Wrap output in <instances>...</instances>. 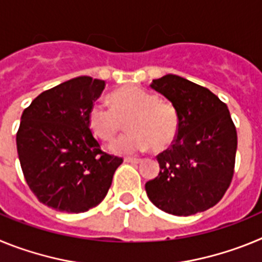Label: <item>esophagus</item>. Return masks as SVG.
<instances>
[{"mask_svg": "<svg viewBox=\"0 0 262 262\" xmlns=\"http://www.w3.org/2000/svg\"><path fill=\"white\" fill-rule=\"evenodd\" d=\"M124 161H126V163L138 164V163H140L142 160H140V159H136V157H126V159H124Z\"/></svg>", "mask_w": 262, "mask_h": 262, "instance_id": "obj_1", "label": "esophagus"}]
</instances>
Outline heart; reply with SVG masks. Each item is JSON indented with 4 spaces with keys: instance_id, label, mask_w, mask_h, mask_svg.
Returning <instances> with one entry per match:
<instances>
[{
    "instance_id": "1",
    "label": "heart",
    "mask_w": 262,
    "mask_h": 262,
    "mask_svg": "<svg viewBox=\"0 0 262 262\" xmlns=\"http://www.w3.org/2000/svg\"><path fill=\"white\" fill-rule=\"evenodd\" d=\"M111 108L94 103L88 113V126L96 138L111 142L127 119L129 129L111 145L119 155L143 152L152 147L164 151L174 142L180 128V115L174 105L138 85L119 88L108 96Z\"/></svg>"
}]
</instances>
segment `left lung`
<instances>
[{
  "instance_id": "obj_1",
  "label": "left lung",
  "mask_w": 262,
  "mask_h": 262,
  "mask_svg": "<svg viewBox=\"0 0 262 262\" xmlns=\"http://www.w3.org/2000/svg\"><path fill=\"white\" fill-rule=\"evenodd\" d=\"M151 88L177 108L180 128L172 147L157 156L160 172L145 184L148 198L178 216L205 211L223 198L233 177L237 134L228 107L180 76H163Z\"/></svg>"
}]
</instances>
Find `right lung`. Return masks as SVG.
I'll list each match as a JSON object with an SVG mask.
<instances>
[{
	"label": "right lung",
	"instance_id": "obj_1",
	"mask_svg": "<svg viewBox=\"0 0 262 262\" xmlns=\"http://www.w3.org/2000/svg\"><path fill=\"white\" fill-rule=\"evenodd\" d=\"M105 81L80 76L39 94L17 133L23 176L39 202L57 211L85 212L107 194L122 157L101 149L88 113Z\"/></svg>",
	"mask_w": 262,
	"mask_h": 262
}]
</instances>
